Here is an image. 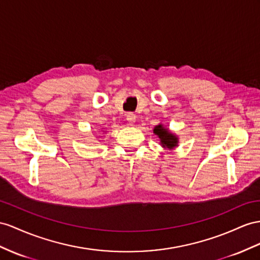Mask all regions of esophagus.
Masks as SVG:
<instances>
[{
    "instance_id": "obj_1",
    "label": "esophagus",
    "mask_w": 260,
    "mask_h": 260,
    "mask_svg": "<svg viewBox=\"0 0 260 260\" xmlns=\"http://www.w3.org/2000/svg\"><path fill=\"white\" fill-rule=\"evenodd\" d=\"M126 119H127V122L129 124H134L135 119H136V115L133 114V113H128V114L126 115Z\"/></svg>"
}]
</instances>
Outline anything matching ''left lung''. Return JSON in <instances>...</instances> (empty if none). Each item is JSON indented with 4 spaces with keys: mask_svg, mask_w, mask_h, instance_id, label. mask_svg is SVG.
Instances as JSON below:
<instances>
[{
    "mask_svg": "<svg viewBox=\"0 0 260 260\" xmlns=\"http://www.w3.org/2000/svg\"><path fill=\"white\" fill-rule=\"evenodd\" d=\"M154 133L158 137L160 138V143L164 146V147L167 148H174L175 146H177V137L175 135H172L166 128L162 127V125H158L155 127Z\"/></svg>",
    "mask_w": 260,
    "mask_h": 260,
    "instance_id": "1",
    "label": "left lung"
}]
</instances>
